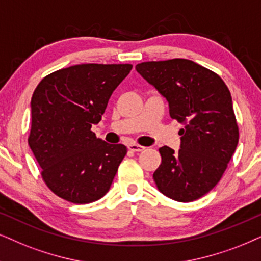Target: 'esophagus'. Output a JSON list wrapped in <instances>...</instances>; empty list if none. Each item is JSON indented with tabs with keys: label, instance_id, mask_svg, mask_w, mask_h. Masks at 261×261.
<instances>
[{
	"label": "esophagus",
	"instance_id": "obj_1",
	"mask_svg": "<svg viewBox=\"0 0 261 261\" xmlns=\"http://www.w3.org/2000/svg\"><path fill=\"white\" fill-rule=\"evenodd\" d=\"M127 149L131 151H142V150H144V147L140 146V144H136V143H130L127 146Z\"/></svg>",
	"mask_w": 261,
	"mask_h": 261
}]
</instances>
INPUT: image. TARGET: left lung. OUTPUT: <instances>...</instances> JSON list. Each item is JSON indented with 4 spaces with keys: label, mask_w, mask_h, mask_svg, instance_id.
<instances>
[{
    "label": "left lung",
    "mask_w": 261,
    "mask_h": 261,
    "mask_svg": "<svg viewBox=\"0 0 261 261\" xmlns=\"http://www.w3.org/2000/svg\"><path fill=\"white\" fill-rule=\"evenodd\" d=\"M136 71L166 98L170 117L184 124L178 153L159 149L154 182L172 200L200 199L219 182L239 143L231 94L218 74L187 59L142 62Z\"/></svg>",
    "instance_id": "8db88e82"
}]
</instances>
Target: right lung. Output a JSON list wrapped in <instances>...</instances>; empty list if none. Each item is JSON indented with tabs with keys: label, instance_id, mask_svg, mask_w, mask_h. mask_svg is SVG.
Here are the masks:
<instances>
[{
	"label": "right lung",
	"instance_id": "right-lung-1",
	"mask_svg": "<svg viewBox=\"0 0 261 261\" xmlns=\"http://www.w3.org/2000/svg\"><path fill=\"white\" fill-rule=\"evenodd\" d=\"M133 66L82 64L41 81L31 98L29 146L53 193L73 203L106 195L126 154L91 131Z\"/></svg>",
	"mask_w": 261,
	"mask_h": 261
}]
</instances>
